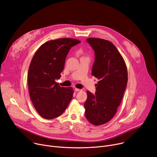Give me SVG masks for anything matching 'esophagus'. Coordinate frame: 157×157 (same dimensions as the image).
Returning <instances> with one entry per match:
<instances>
[{"label": "esophagus", "mask_w": 157, "mask_h": 157, "mask_svg": "<svg viewBox=\"0 0 157 157\" xmlns=\"http://www.w3.org/2000/svg\"><path fill=\"white\" fill-rule=\"evenodd\" d=\"M75 91L76 92H79V91H81V89H78V88H75Z\"/></svg>", "instance_id": "1"}]
</instances>
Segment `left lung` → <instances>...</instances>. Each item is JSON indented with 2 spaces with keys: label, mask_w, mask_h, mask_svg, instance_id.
I'll use <instances>...</instances> for the list:
<instances>
[{
  "label": "left lung",
  "mask_w": 157,
  "mask_h": 157,
  "mask_svg": "<svg viewBox=\"0 0 157 157\" xmlns=\"http://www.w3.org/2000/svg\"><path fill=\"white\" fill-rule=\"evenodd\" d=\"M87 41L95 52L92 75L99 80L96 94L87 91L85 116L94 125H101L115 116L128 80L125 61L114 44L106 40L88 38Z\"/></svg>",
  "instance_id": "left-lung-1"
}]
</instances>
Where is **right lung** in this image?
I'll return each instance as SVG.
<instances>
[{
	"instance_id": "add662e5",
	"label": "right lung",
	"mask_w": 157,
	"mask_h": 157,
	"mask_svg": "<svg viewBox=\"0 0 157 157\" xmlns=\"http://www.w3.org/2000/svg\"><path fill=\"white\" fill-rule=\"evenodd\" d=\"M79 43L70 38L47 41L32 59L28 72L29 94L37 113L44 119L61 116L73 98V88L61 87L55 80L61 76L70 50Z\"/></svg>"
}]
</instances>
